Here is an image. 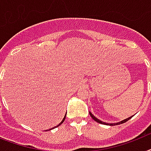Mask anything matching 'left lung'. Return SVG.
I'll list each match as a JSON object with an SVG mask.
<instances>
[{
	"mask_svg": "<svg viewBox=\"0 0 151 151\" xmlns=\"http://www.w3.org/2000/svg\"><path fill=\"white\" fill-rule=\"evenodd\" d=\"M89 114H90V116L92 117V119L94 120V121H96V122H98V123H99V124H106V125H111V126H113V125H117V124H123V123H124V122H128V121H129V120L130 119L131 117H132V116H131V117H128V118H126V119L123 120V121H121V122H117V123H106V122H102V121H100V120H99V119H98V118L95 117L94 115L92 114L91 112H89Z\"/></svg>",
	"mask_w": 151,
	"mask_h": 151,
	"instance_id": "8db88e82",
	"label": "left lung"
}]
</instances>
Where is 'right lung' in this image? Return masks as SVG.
<instances>
[{"mask_svg":"<svg viewBox=\"0 0 151 151\" xmlns=\"http://www.w3.org/2000/svg\"><path fill=\"white\" fill-rule=\"evenodd\" d=\"M65 118H66V115H65V117H63V121H62V122H60V123H59V124H58V125H57V126H55V127H53V128H52V129H55V128H56V127H59V125H60V124H63V122H64V121H65ZM51 129H49V130H51ZM46 131H47V130H46Z\"/></svg>","mask_w":151,"mask_h":151,"instance_id":"add662e5","label":"right lung"}]
</instances>
